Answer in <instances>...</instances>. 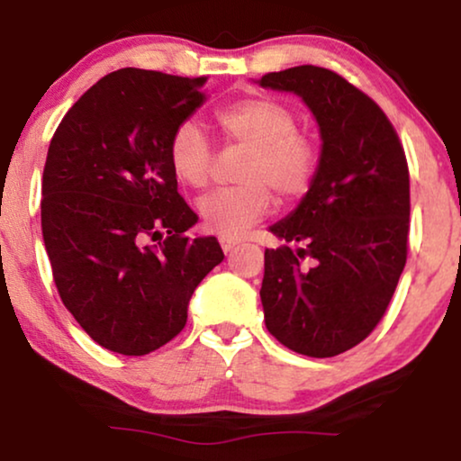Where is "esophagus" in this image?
<instances>
[{
    "mask_svg": "<svg viewBox=\"0 0 461 461\" xmlns=\"http://www.w3.org/2000/svg\"><path fill=\"white\" fill-rule=\"evenodd\" d=\"M220 245H222L224 254H230V251L239 245V241H237V239H230V237H220Z\"/></svg>",
    "mask_w": 461,
    "mask_h": 461,
    "instance_id": "obj_1",
    "label": "esophagus"
}]
</instances>
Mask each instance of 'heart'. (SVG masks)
<instances>
[{
  "mask_svg": "<svg viewBox=\"0 0 461 461\" xmlns=\"http://www.w3.org/2000/svg\"><path fill=\"white\" fill-rule=\"evenodd\" d=\"M216 123L229 142L248 147L241 166L243 185L222 186L199 199L207 229L237 237L267 216L270 191L283 201L302 197L317 169V149L295 130V113L268 96L243 98L216 111ZM169 167L182 185L203 186L210 178L213 149L199 123L182 122L167 144Z\"/></svg>",
  "mask_w": 461,
  "mask_h": 461,
  "instance_id": "heart-1",
  "label": "heart"
}]
</instances>
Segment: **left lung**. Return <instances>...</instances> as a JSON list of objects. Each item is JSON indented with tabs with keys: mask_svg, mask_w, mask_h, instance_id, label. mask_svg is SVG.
Instances as JSON below:
<instances>
[{
	"mask_svg": "<svg viewBox=\"0 0 461 461\" xmlns=\"http://www.w3.org/2000/svg\"><path fill=\"white\" fill-rule=\"evenodd\" d=\"M258 84L300 96L321 134L311 186L268 229L283 245L264 251V321L298 355H342L380 323L405 268V150L380 106L330 68L292 67Z\"/></svg>",
	"mask_w": 461,
	"mask_h": 461,
	"instance_id": "8db88e82",
	"label": "left lung"
}]
</instances>
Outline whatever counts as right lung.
Here are the masks:
<instances>
[{
    "instance_id": "1",
    "label": "right lung",
    "mask_w": 461,
    "mask_h": 461,
    "mask_svg": "<svg viewBox=\"0 0 461 461\" xmlns=\"http://www.w3.org/2000/svg\"><path fill=\"white\" fill-rule=\"evenodd\" d=\"M205 77L119 68L62 119L43 167L41 232L62 304L94 342L142 357L185 330L193 292L224 260L169 167L172 131ZM158 243L153 246L152 241Z\"/></svg>"
}]
</instances>
